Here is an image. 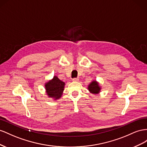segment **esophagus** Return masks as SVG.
Wrapping results in <instances>:
<instances>
[{
    "instance_id": "esophagus-1",
    "label": "esophagus",
    "mask_w": 147,
    "mask_h": 147,
    "mask_svg": "<svg viewBox=\"0 0 147 147\" xmlns=\"http://www.w3.org/2000/svg\"><path fill=\"white\" fill-rule=\"evenodd\" d=\"M79 80V78H73V81H74V82H77V81H78Z\"/></svg>"
}]
</instances>
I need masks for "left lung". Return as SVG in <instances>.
Here are the masks:
<instances>
[{"mask_svg": "<svg viewBox=\"0 0 147 147\" xmlns=\"http://www.w3.org/2000/svg\"><path fill=\"white\" fill-rule=\"evenodd\" d=\"M88 89L92 94H98L100 92V88L98 86V83L96 81H93L90 83L89 87H88Z\"/></svg>", "mask_w": 147, "mask_h": 147, "instance_id": "1", "label": "left lung"}]
</instances>
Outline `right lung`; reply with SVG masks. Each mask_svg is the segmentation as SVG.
<instances>
[{
    "mask_svg": "<svg viewBox=\"0 0 147 147\" xmlns=\"http://www.w3.org/2000/svg\"><path fill=\"white\" fill-rule=\"evenodd\" d=\"M45 86L49 97L58 99L61 97L64 90L65 82L60 81L57 76H54L52 80L48 82Z\"/></svg>",
    "mask_w": 147,
    "mask_h": 147,
    "instance_id": "add662e5",
    "label": "right lung"
}]
</instances>
